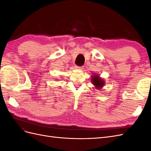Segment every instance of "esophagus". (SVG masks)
<instances>
[{
	"mask_svg": "<svg viewBox=\"0 0 151 151\" xmlns=\"http://www.w3.org/2000/svg\"><path fill=\"white\" fill-rule=\"evenodd\" d=\"M76 68H77V69H78V70H82L84 69V67H78V66H77Z\"/></svg>",
	"mask_w": 151,
	"mask_h": 151,
	"instance_id": "esophagus-1",
	"label": "esophagus"
}]
</instances>
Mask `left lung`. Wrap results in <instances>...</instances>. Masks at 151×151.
<instances>
[{
  "mask_svg": "<svg viewBox=\"0 0 151 151\" xmlns=\"http://www.w3.org/2000/svg\"><path fill=\"white\" fill-rule=\"evenodd\" d=\"M91 82H92L93 84L95 86L96 89H101L103 86L105 84L104 81L103 79L99 76V75L95 74L92 76L91 77Z\"/></svg>",
  "mask_w": 151,
  "mask_h": 151,
  "instance_id": "left-lung-1",
  "label": "left lung"
}]
</instances>
